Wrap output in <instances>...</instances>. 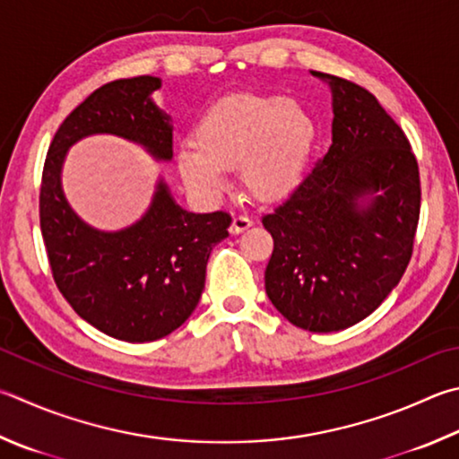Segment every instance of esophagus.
Returning <instances> with one entry per match:
<instances>
[{
    "mask_svg": "<svg viewBox=\"0 0 459 459\" xmlns=\"http://www.w3.org/2000/svg\"><path fill=\"white\" fill-rule=\"evenodd\" d=\"M253 227V219H248L247 214H238L232 219V224H230V232L232 235H238V232H245L247 229Z\"/></svg>",
    "mask_w": 459,
    "mask_h": 459,
    "instance_id": "1",
    "label": "esophagus"
}]
</instances>
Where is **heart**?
<instances>
[{"instance_id": "obj_1", "label": "heart", "mask_w": 459, "mask_h": 459, "mask_svg": "<svg viewBox=\"0 0 459 459\" xmlns=\"http://www.w3.org/2000/svg\"><path fill=\"white\" fill-rule=\"evenodd\" d=\"M195 143L177 150L178 170L190 188L219 193L224 169L238 164L245 188L261 201L287 195L301 178L315 124L301 106L281 96L232 94L214 102L195 128Z\"/></svg>"}]
</instances>
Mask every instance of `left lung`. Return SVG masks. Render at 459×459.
<instances>
[{
	"label": "left lung",
	"mask_w": 459,
	"mask_h": 459,
	"mask_svg": "<svg viewBox=\"0 0 459 459\" xmlns=\"http://www.w3.org/2000/svg\"><path fill=\"white\" fill-rule=\"evenodd\" d=\"M333 96L331 146L263 216L274 240L264 289L297 327L331 333L363 321L410 264L421 188L403 130L371 91L313 72Z\"/></svg>",
	"instance_id": "1"
}]
</instances>
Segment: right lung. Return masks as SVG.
I'll use <instances>...</instances> for the list:
<instances>
[{"label": "right lung", "mask_w": 459, "mask_h": 459, "mask_svg": "<svg viewBox=\"0 0 459 459\" xmlns=\"http://www.w3.org/2000/svg\"><path fill=\"white\" fill-rule=\"evenodd\" d=\"M160 86V78L136 76L98 88L57 128L41 174L39 224L57 289L91 327L128 343L162 339L193 315L208 256L229 237L230 216L185 211L160 177L136 222L100 230L70 206L62 170L68 150L96 134L124 138L156 162H170V114L152 100Z\"/></svg>", "instance_id": "1"}]
</instances>
